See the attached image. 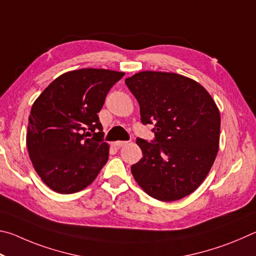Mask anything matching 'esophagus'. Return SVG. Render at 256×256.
<instances>
[{"mask_svg":"<svg viewBox=\"0 0 256 256\" xmlns=\"http://www.w3.org/2000/svg\"><path fill=\"white\" fill-rule=\"evenodd\" d=\"M129 142H122V140H118V142H114V145L116 146V147H122V146H124V145H127Z\"/></svg>","mask_w":256,"mask_h":256,"instance_id":"obj_1","label":"esophagus"}]
</instances>
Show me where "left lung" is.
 Returning <instances> with one entry per match:
<instances>
[{"mask_svg":"<svg viewBox=\"0 0 256 256\" xmlns=\"http://www.w3.org/2000/svg\"><path fill=\"white\" fill-rule=\"evenodd\" d=\"M142 124L155 140L137 138L142 158L132 173L147 194L176 201L192 194L209 173L219 148L220 114L204 86L183 75L140 72L126 78Z\"/></svg>","mask_w":256,"mask_h":256,"instance_id":"left-lung-1","label":"left lung"}]
</instances>
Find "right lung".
I'll list each match as a JSON object with an SVG mask.
<instances>
[{
    "mask_svg": "<svg viewBox=\"0 0 256 256\" xmlns=\"http://www.w3.org/2000/svg\"><path fill=\"white\" fill-rule=\"evenodd\" d=\"M124 75L100 68L67 72L34 101L26 147L36 172L52 190L62 194L83 190L106 165L109 145L103 142L98 112Z\"/></svg>",
    "mask_w": 256,
    "mask_h": 256,
    "instance_id": "right-lung-1",
    "label": "right lung"
}]
</instances>
